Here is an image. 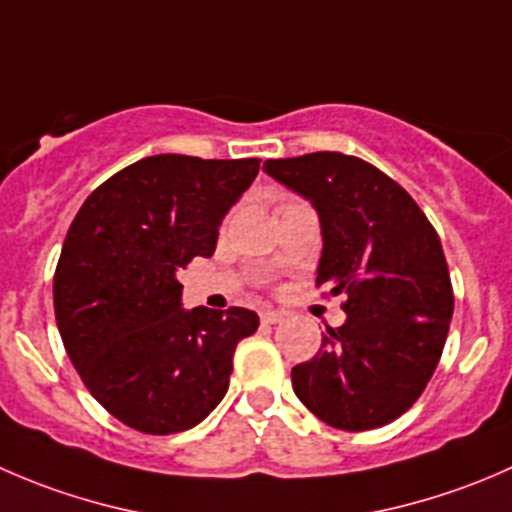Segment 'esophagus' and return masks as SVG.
I'll return each instance as SVG.
<instances>
[{
    "instance_id": "34e87169",
    "label": "esophagus",
    "mask_w": 512,
    "mask_h": 512,
    "mask_svg": "<svg viewBox=\"0 0 512 512\" xmlns=\"http://www.w3.org/2000/svg\"><path fill=\"white\" fill-rule=\"evenodd\" d=\"M287 317V312H280V310H265L260 315V320L265 322V325H277V322H282Z\"/></svg>"
}]
</instances>
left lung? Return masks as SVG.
<instances>
[{
	"label": "left lung",
	"instance_id": "8db88e82",
	"mask_svg": "<svg viewBox=\"0 0 512 512\" xmlns=\"http://www.w3.org/2000/svg\"><path fill=\"white\" fill-rule=\"evenodd\" d=\"M262 170L320 215L317 287L345 295L347 320L327 327L292 388L337 430L393 423L423 395L443 355L453 285L443 245L418 202L385 172L342 152L267 160Z\"/></svg>",
	"mask_w": 512,
	"mask_h": 512
}]
</instances>
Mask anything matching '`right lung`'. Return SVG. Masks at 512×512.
I'll use <instances>...</instances> for the list:
<instances>
[{"mask_svg":"<svg viewBox=\"0 0 512 512\" xmlns=\"http://www.w3.org/2000/svg\"><path fill=\"white\" fill-rule=\"evenodd\" d=\"M260 160L155 155L79 207L54 272V317L92 398L147 435L195 428L230 388L232 355L260 317L182 307L177 270L215 252L220 222Z\"/></svg>","mask_w":512,"mask_h":512,"instance_id":"1","label":"right lung"}]
</instances>
